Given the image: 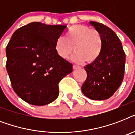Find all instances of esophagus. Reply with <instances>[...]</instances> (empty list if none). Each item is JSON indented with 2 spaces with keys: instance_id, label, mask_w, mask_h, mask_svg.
<instances>
[{
  "instance_id": "1",
  "label": "esophagus",
  "mask_w": 135,
  "mask_h": 135,
  "mask_svg": "<svg viewBox=\"0 0 135 135\" xmlns=\"http://www.w3.org/2000/svg\"><path fill=\"white\" fill-rule=\"evenodd\" d=\"M79 68H80V66H78L75 65V64L73 65V69H79Z\"/></svg>"
}]
</instances>
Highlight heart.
<instances>
[{
  "mask_svg": "<svg viewBox=\"0 0 135 135\" xmlns=\"http://www.w3.org/2000/svg\"><path fill=\"white\" fill-rule=\"evenodd\" d=\"M102 46V38L98 31L86 25L76 24L70 27L66 38L61 36L56 40L55 49L60 58L67 59L74 48V61L90 64L98 59Z\"/></svg>",
  "mask_w": 135,
  "mask_h": 135,
  "instance_id": "obj_1",
  "label": "heart"
}]
</instances>
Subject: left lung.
Returning a JSON list of instances; mask_svg holds the SVG:
<instances>
[{"instance_id":"left-lung-1","label":"left lung","mask_w":135,"mask_h":135,"mask_svg":"<svg viewBox=\"0 0 135 135\" xmlns=\"http://www.w3.org/2000/svg\"><path fill=\"white\" fill-rule=\"evenodd\" d=\"M90 24L102 36L103 46L98 59L84 67L87 78L81 90L89 99L104 100L111 97L123 82L126 54L120 39L112 29L97 22Z\"/></svg>"}]
</instances>
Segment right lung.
Returning a JSON list of instances; mask_svg holds the SVG:
<instances>
[{"mask_svg": "<svg viewBox=\"0 0 135 135\" xmlns=\"http://www.w3.org/2000/svg\"><path fill=\"white\" fill-rule=\"evenodd\" d=\"M66 28L36 22L14 32L6 47V69L15 92L26 102H52L59 95L60 80L72 72L73 65L55 49Z\"/></svg>", "mask_w": 135, "mask_h": 135, "instance_id": "add662e5", "label": "right lung"}]
</instances>
